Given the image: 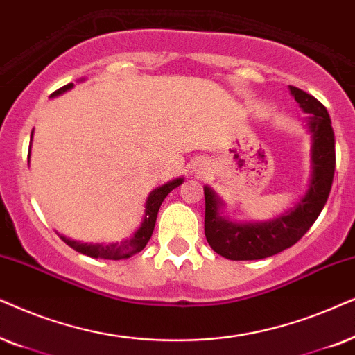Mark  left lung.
I'll use <instances>...</instances> for the list:
<instances>
[{
    "label": "left lung",
    "instance_id": "8db88e82",
    "mask_svg": "<svg viewBox=\"0 0 355 355\" xmlns=\"http://www.w3.org/2000/svg\"><path fill=\"white\" fill-rule=\"evenodd\" d=\"M289 89L302 110L310 113L311 177L309 190L294 207L276 219L235 224L220 216V198L209 187H205V234L207 243L216 253L232 261L272 257L299 242L318 219L331 191L336 167L331 118L323 103L313 96L299 87L289 86Z\"/></svg>",
    "mask_w": 355,
    "mask_h": 355
}]
</instances>
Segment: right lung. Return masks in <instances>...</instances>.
<instances>
[{
  "label": "right lung",
  "mask_w": 355,
  "mask_h": 355,
  "mask_svg": "<svg viewBox=\"0 0 355 355\" xmlns=\"http://www.w3.org/2000/svg\"><path fill=\"white\" fill-rule=\"evenodd\" d=\"M74 84L69 83L66 86L60 87L58 91H55L51 94V97L61 96V94L69 91ZM32 136H34V131L31 135V143H32ZM29 155H31V149H29ZM183 178H175V180L165 183V185L155 188L154 191H150V195L148 196V201H146V209H144V219L141 222L139 229L131 235L130 239L121 240V242H115V243H81L76 242V240L66 239L64 235H60L61 240L71 247L76 252L87 254L91 258H102V259H126L133 254L139 253L146 245H148L150 235L154 232V225H155V219H157V212L159 207L162 205V201L165 200V196L168 195L173 188H177L178 185H182Z\"/></svg>",
  "instance_id": "obj_1"
}]
</instances>
